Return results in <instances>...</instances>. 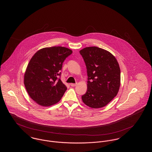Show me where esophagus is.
I'll use <instances>...</instances> for the list:
<instances>
[{
	"label": "esophagus",
	"mask_w": 152,
	"mask_h": 152,
	"mask_svg": "<svg viewBox=\"0 0 152 152\" xmlns=\"http://www.w3.org/2000/svg\"><path fill=\"white\" fill-rule=\"evenodd\" d=\"M70 85H71V87H76V86H77V83H76V84L71 83Z\"/></svg>",
	"instance_id": "esophagus-1"
}]
</instances>
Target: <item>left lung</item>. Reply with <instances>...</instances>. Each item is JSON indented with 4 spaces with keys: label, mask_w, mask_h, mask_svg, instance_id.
Returning <instances> with one entry per match:
<instances>
[{
    "label": "left lung",
    "mask_w": 152,
    "mask_h": 152,
    "mask_svg": "<svg viewBox=\"0 0 152 152\" xmlns=\"http://www.w3.org/2000/svg\"><path fill=\"white\" fill-rule=\"evenodd\" d=\"M87 69V91L83 102L92 108L106 106L118 94L120 86V68L116 58L109 51L97 47L80 51Z\"/></svg>",
    "instance_id": "left-lung-1"
}]
</instances>
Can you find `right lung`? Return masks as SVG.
Returning <instances> with one entry per match:
<instances>
[{
	"instance_id": "1",
	"label": "right lung",
	"mask_w": 152,
	"mask_h": 152,
	"mask_svg": "<svg viewBox=\"0 0 152 152\" xmlns=\"http://www.w3.org/2000/svg\"><path fill=\"white\" fill-rule=\"evenodd\" d=\"M72 51L55 46L39 50L31 58L24 75V84L30 97L43 107L56 104L67 88L60 79L65 58Z\"/></svg>"
}]
</instances>
